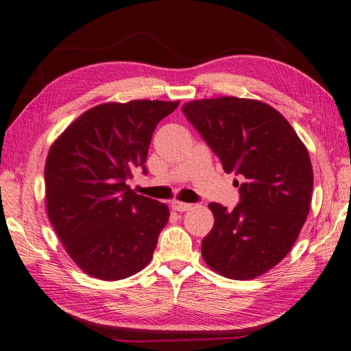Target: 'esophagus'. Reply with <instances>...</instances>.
Returning a JSON list of instances; mask_svg holds the SVG:
<instances>
[{
  "label": "esophagus",
  "instance_id": "34e87169",
  "mask_svg": "<svg viewBox=\"0 0 351 351\" xmlns=\"http://www.w3.org/2000/svg\"><path fill=\"white\" fill-rule=\"evenodd\" d=\"M171 207L176 212H188V210L192 208V204H188V202H182V201H173L171 202Z\"/></svg>",
  "mask_w": 351,
  "mask_h": 351
}]
</instances>
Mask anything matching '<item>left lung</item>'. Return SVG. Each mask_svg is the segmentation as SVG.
Wrapping results in <instances>:
<instances>
[{
    "mask_svg": "<svg viewBox=\"0 0 351 351\" xmlns=\"http://www.w3.org/2000/svg\"><path fill=\"white\" fill-rule=\"evenodd\" d=\"M234 184L240 204L210 202L215 225L202 239L207 266L247 281L281 263L299 237L313 198L309 153L285 117L260 100L222 96L182 106Z\"/></svg>",
    "mask_w": 351,
    "mask_h": 351,
    "instance_id": "1",
    "label": "left lung"
}]
</instances>
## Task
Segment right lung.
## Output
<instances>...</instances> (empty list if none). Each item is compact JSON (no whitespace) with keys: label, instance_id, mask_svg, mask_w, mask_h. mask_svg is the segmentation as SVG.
Returning a JSON list of instances; mask_svg holds the SVG:
<instances>
[{"label":"right lung","instance_id":"add662e5","mask_svg":"<svg viewBox=\"0 0 351 351\" xmlns=\"http://www.w3.org/2000/svg\"><path fill=\"white\" fill-rule=\"evenodd\" d=\"M165 100L90 108L52 143L45 163L46 212L85 275L120 281L153 258L169 208L126 184L144 168L158 123L178 106Z\"/></svg>","mask_w":351,"mask_h":351}]
</instances>
